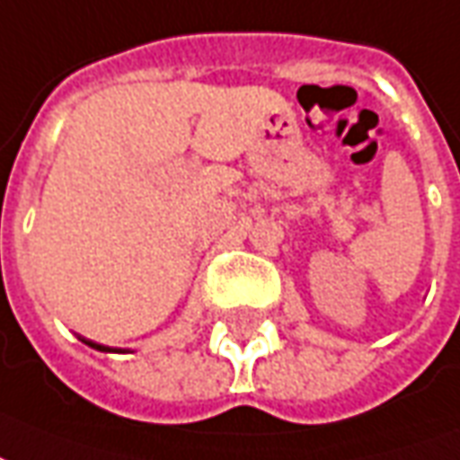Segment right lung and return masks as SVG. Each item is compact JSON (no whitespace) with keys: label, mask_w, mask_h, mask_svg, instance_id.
Segmentation results:
<instances>
[{"label":"right lung","mask_w":460,"mask_h":460,"mask_svg":"<svg viewBox=\"0 0 460 460\" xmlns=\"http://www.w3.org/2000/svg\"><path fill=\"white\" fill-rule=\"evenodd\" d=\"M80 341L85 345H90V348H95V350H100V353H129L127 348H110V345H102V343H95V341H90V338H83L78 336Z\"/></svg>","instance_id":"right-lung-1"}]
</instances>
